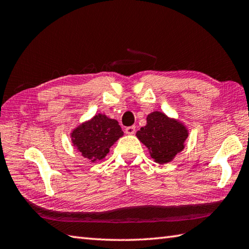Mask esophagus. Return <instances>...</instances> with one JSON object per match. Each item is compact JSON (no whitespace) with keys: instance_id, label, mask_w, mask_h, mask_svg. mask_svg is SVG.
I'll list each match as a JSON object with an SVG mask.
<instances>
[{"instance_id":"34e87169","label":"esophagus","mask_w":249,"mask_h":249,"mask_svg":"<svg viewBox=\"0 0 249 249\" xmlns=\"http://www.w3.org/2000/svg\"><path fill=\"white\" fill-rule=\"evenodd\" d=\"M136 131V126H128V127L125 128V133L127 135H133Z\"/></svg>"}]
</instances>
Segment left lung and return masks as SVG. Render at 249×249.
<instances>
[{"label": "left lung", "mask_w": 249, "mask_h": 249, "mask_svg": "<svg viewBox=\"0 0 249 249\" xmlns=\"http://www.w3.org/2000/svg\"><path fill=\"white\" fill-rule=\"evenodd\" d=\"M136 135L149 149L153 160L158 163H167L184 149L188 131L178 121L155 111L147 115L146 125Z\"/></svg>", "instance_id": "8db88e82"}]
</instances>
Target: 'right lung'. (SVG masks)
<instances>
[{"label": "right lung", "mask_w": 249, "mask_h": 249, "mask_svg": "<svg viewBox=\"0 0 249 249\" xmlns=\"http://www.w3.org/2000/svg\"><path fill=\"white\" fill-rule=\"evenodd\" d=\"M122 136L123 131L119 122L99 113L73 129L71 141L83 157L97 161L105 158Z\"/></svg>", "instance_id": "add662e5"}]
</instances>
